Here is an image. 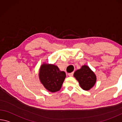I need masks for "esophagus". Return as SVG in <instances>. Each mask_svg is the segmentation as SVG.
I'll return each mask as SVG.
<instances>
[{
  "mask_svg": "<svg viewBox=\"0 0 122 122\" xmlns=\"http://www.w3.org/2000/svg\"><path fill=\"white\" fill-rule=\"evenodd\" d=\"M73 72H71V73H68V76H72L73 75Z\"/></svg>",
  "mask_w": 122,
  "mask_h": 122,
  "instance_id": "34e87169",
  "label": "esophagus"
}]
</instances>
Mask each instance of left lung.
Returning <instances> with one entry per match:
<instances>
[{"mask_svg": "<svg viewBox=\"0 0 122 122\" xmlns=\"http://www.w3.org/2000/svg\"><path fill=\"white\" fill-rule=\"evenodd\" d=\"M74 76L78 81L81 88L85 91H88L92 88L97 80L96 74L86 65L82 66L80 69L75 71Z\"/></svg>", "mask_w": 122, "mask_h": 122, "instance_id": "obj_1", "label": "left lung"}]
</instances>
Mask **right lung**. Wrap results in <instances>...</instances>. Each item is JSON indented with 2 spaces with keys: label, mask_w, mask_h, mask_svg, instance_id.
I'll return each mask as SVG.
<instances>
[{
  "label": "right lung",
  "mask_w": 122,
  "mask_h": 122,
  "mask_svg": "<svg viewBox=\"0 0 122 122\" xmlns=\"http://www.w3.org/2000/svg\"><path fill=\"white\" fill-rule=\"evenodd\" d=\"M65 78V72L60 70L57 66L46 63L41 66L39 71L40 82L49 92L59 91Z\"/></svg>",
  "instance_id": "obj_1"
}]
</instances>
